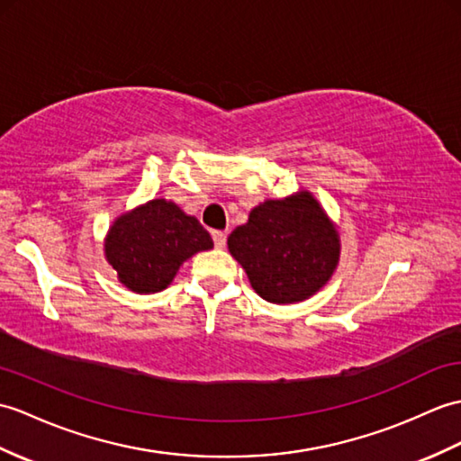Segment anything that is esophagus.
<instances>
[{
  "mask_svg": "<svg viewBox=\"0 0 461 461\" xmlns=\"http://www.w3.org/2000/svg\"><path fill=\"white\" fill-rule=\"evenodd\" d=\"M212 238H213V245H216L218 249L226 248V233H223V231H213Z\"/></svg>",
  "mask_w": 461,
  "mask_h": 461,
  "instance_id": "34e87169",
  "label": "esophagus"
}]
</instances>
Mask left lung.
<instances>
[{
  "instance_id": "obj_1",
  "label": "left lung",
  "mask_w": 461,
  "mask_h": 461,
  "mask_svg": "<svg viewBox=\"0 0 461 461\" xmlns=\"http://www.w3.org/2000/svg\"><path fill=\"white\" fill-rule=\"evenodd\" d=\"M228 249L267 303L306 301L334 275L339 235L318 200L303 190L283 200H265L235 228Z\"/></svg>"
}]
</instances>
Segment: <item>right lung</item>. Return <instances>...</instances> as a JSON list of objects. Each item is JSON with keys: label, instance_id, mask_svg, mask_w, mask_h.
<instances>
[{"label": "right lung", "instance_id": "obj_1", "mask_svg": "<svg viewBox=\"0 0 461 461\" xmlns=\"http://www.w3.org/2000/svg\"><path fill=\"white\" fill-rule=\"evenodd\" d=\"M213 248L210 233L175 202L157 198L122 213L105 235V259L117 279L139 294L160 293L173 283L180 265Z\"/></svg>", "mask_w": 461, "mask_h": 461}]
</instances>
